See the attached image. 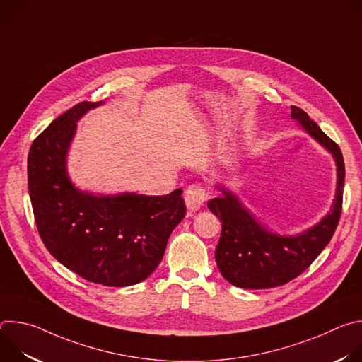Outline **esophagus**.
Here are the masks:
<instances>
[{
	"instance_id": "obj_1",
	"label": "esophagus",
	"mask_w": 362,
	"mask_h": 362,
	"mask_svg": "<svg viewBox=\"0 0 362 362\" xmlns=\"http://www.w3.org/2000/svg\"><path fill=\"white\" fill-rule=\"evenodd\" d=\"M206 199H208V193L200 185H190L185 192V203L190 212H197Z\"/></svg>"
}]
</instances>
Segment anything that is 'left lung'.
Instances as JSON below:
<instances>
[{"label": "left lung", "instance_id": "1", "mask_svg": "<svg viewBox=\"0 0 362 362\" xmlns=\"http://www.w3.org/2000/svg\"><path fill=\"white\" fill-rule=\"evenodd\" d=\"M291 119L324 146L337 165V190L331 211L313 228L298 235H279L267 229L222 185V196L208 202L209 211L222 222L215 259L222 276L243 289H268L284 285L300 275L329 243L342 209L345 166L341 148L299 107L291 106Z\"/></svg>", "mask_w": 362, "mask_h": 362}]
</instances>
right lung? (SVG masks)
Listing matches in <instances>:
<instances>
[{
  "mask_svg": "<svg viewBox=\"0 0 362 362\" xmlns=\"http://www.w3.org/2000/svg\"><path fill=\"white\" fill-rule=\"evenodd\" d=\"M103 101H81L51 123L28 153V192L48 252L81 278L129 286L158 268L186 215L182 189L166 196L94 194L69 177L67 154L77 122Z\"/></svg>",
  "mask_w": 362,
  "mask_h": 362,
  "instance_id": "right-lung-1",
  "label": "right lung"
}]
</instances>
